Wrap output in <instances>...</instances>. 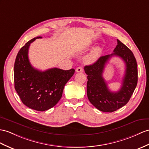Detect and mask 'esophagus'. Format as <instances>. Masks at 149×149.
<instances>
[{"label": "esophagus", "mask_w": 149, "mask_h": 149, "mask_svg": "<svg viewBox=\"0 0 149 149\" xmlns=\"http://www.w3.org/2000/svg\"><path fill=\"white\" fill-rule=\"evenodd\" d=\"M76 71L77 72H83V69L81 67H78L77 68V70H76Z\"/></svg>", "instance_id": "esophagus-1"}]
</instances>
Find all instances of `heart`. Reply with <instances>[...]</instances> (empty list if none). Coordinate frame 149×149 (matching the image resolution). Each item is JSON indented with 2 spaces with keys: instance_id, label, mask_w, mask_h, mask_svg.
I'll return each instance as SVG.
<instances>
[{
  "instance_id": "obj_1",
  "label": "heart",
  "mask_w": 149,
  "mask_h": 149,
  "mask_svg": "<svg viewBox=\"0 0 149 149\" xmlns=\"http://www.w3.org/2000/svg\"><path fill=\"white\" fill-rule=\"evenodd\" d=\"M100 54L99 48H96L90 52V54L85 57V63L86 64H92L95 62Z\"/></svg>"
}]
</instances>
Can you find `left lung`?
Listing matches in <instances>:
<instances>
[{"mask_svg":"<svg viewBox=\"0 0 149 149\" xmlns=\"http://www.w3.org/2000/svg\"><path fill=\"white\" fill-rule=\"evenodd\" d=\"M118 45L111 55L100 57L95 63L85 66L87 76V97L97 109L105 112L117 111L128 102L138 81L137 63L133 52L124 43L117 40ZM112 56H119L125 63L126 69L121 88L112 93L108 88L102 77L104 66Z\"/></svg>","mask_w":149,"mask_h":149,"instance_id":"1","label":"left lung"}]
</instances>
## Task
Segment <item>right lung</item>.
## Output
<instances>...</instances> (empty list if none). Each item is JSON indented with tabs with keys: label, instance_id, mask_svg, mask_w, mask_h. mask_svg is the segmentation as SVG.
Listing matches in <instances>:
<instances>
[{
	"label": "right lung",
	"instance_id": "right-lung-1",
	"mask_svg": "<svg viewBox=\"0 0 149 149\" xmlns=\"http://www.w3.org/2000/svg\"><path fill=\"white\" fill-rule=\"evenodd\" d=\"M41 38L30 40L18 52L14 67V81L16 91L25 106L45 111L59 102L65 85L75 70L54 68L42 71L33 67L28 59L29 47L36 39Z\"/></svg>",
	"mask_w": 149,
	"mask_h": 149
}]
</instances>
